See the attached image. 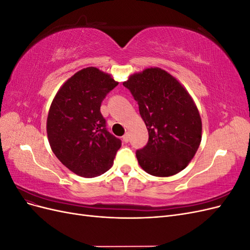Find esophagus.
<instances>
[{
    "instance_id": "esophagus-1",
    "label": "esophagus",
    "mask_w": 250,
    "mask_h": 250,
    "mask_svg": "<svg viewBox=\"0 0 250 250\" xmlns=\"http://www.w3.org/2000/svg\"><path fill=\"white\" fill-rule=\"evenodd\" d=\"M123 142H124V143H128V142H129V134L125 133V134L123 135Z\"/></svg>"
}]
</instances>
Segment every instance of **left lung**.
I'll use <instances>...</instances> for the list:
<instances>
[{
	"label": "left lung",
	"mask_w": 250,
	"mask_h": 250,
	"mask_svg": "<svg viewBox=\"0 0 250 250\" xmlns=\"http://www.w3.org/2000/svg\"><path fill=\"white\" fill-rule=\"evenodd\" d=\"M123 85L138 102L149 133L147 145L135 152L143 170L158 177L184 170L201 142V118L191 96L158 67L131 75Z\"/></svg>",
	"instance_id": "1"
}]
</instances>
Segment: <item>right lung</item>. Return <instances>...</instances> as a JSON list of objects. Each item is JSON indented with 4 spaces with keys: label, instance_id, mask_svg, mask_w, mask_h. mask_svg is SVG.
I'll use <instances>...</instances> for the list:
<instances>
[{
    "label": "right lung",
    "instance_id": "right-lung-1",
    "mask_svg": "<svg viewBox=\"0 0 250 250\" xmlns=\"http://www.w3.org/2000/svg\"><path fill=\"white\" fill-rule=\"evenodd\" d=\"M119 84L110 75L86 67L60 87L47 119L52 151L65 167L82 177L106 172L122 142L106 128L100 111L106 95Z\"/></svg>",
    "mask_w": 250,
    "mask_h": 250
}]
</instances>
